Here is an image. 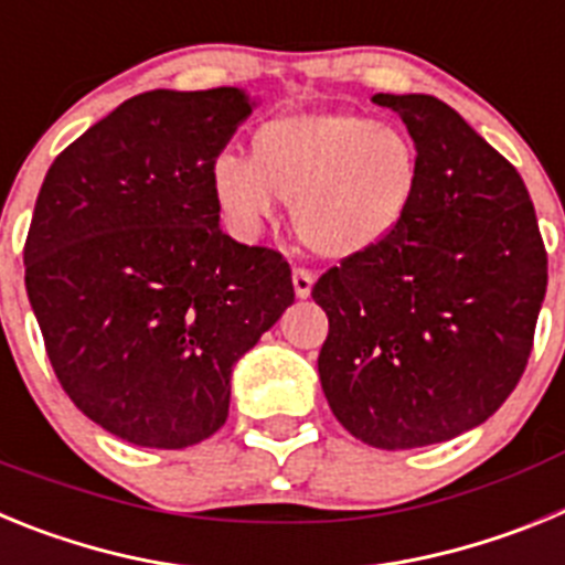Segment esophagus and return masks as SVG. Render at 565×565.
<instances>
[{"label":"esophagus","mask_w":565,"mask_h":565,"mask_svg":"<svg viewBox=\"0 0 565 565\" xmlns=\"http://www.w3.org/2000/svg\"><path fill=\"white\" fill-rule=\"evenodd\" d=\"M294 279V291H297L299 299L311 297V288H313V274L308 268H294L291 274Z\"/></svg>","instance_id":"1"}]
</instances>
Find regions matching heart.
Returning <instances> with one entry per match:
<instances>
[{
  "label": "heart",
  "instance_id": "b5f03b06",
  "mask_svg": "<svg viewBox=\"0 0 565 565\" xmlns=\"http://www.w3.org/2000/svg\"><path fill=\"white\" fill-rule=\"evenodd\" d=\"M252 158L217 152L209 189L223 221L254 237L294 203V228L313 254L353 259L402 226L418 189L416 143L359 113H294L259 124Z\"/></svg>",
  "mask_w": 565,
  "mask_h": 565
}]
</instances>
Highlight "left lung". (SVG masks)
<instances>
[{
  "mask_svg": "<svg viewBox=\"0 0 565 565\" xmlns=\"http://www.w3.org/2000/svg\"><path fill=\"white\" fill-rule=\"evenodd\" d=\"M418 152L402 226L317 279L328 313L319 382L333 416L379 450L450 441L487 422L526 371L546 248L521 174L452 107L376 93Z\"/></svg>",
  "mask_w": 565,
  "mask_h": 565,
  "instance_id": "1",
  "label": "left lung"
}]
</instances>
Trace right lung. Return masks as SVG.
Masks as SVG:
<instances>
[{
	"label": "right lung",
	"instance_id": "right-lung-1",
	"mask_svg": "<svg viewBox=\"0 0 565 565\" xmlns=\"http://www.w3.org/2000/svg\"><path fill=\"white\" fill-rule=\"evenodd\" d=\"M237 87L127 98L47 169L24 239L44 351L78 411L138 447L226 424L232 367L294 302L291 268L221 228L209 167Z\"/></svg>",
	"mask_w": 565,
	"mask_h": 565
}]
</instances>
